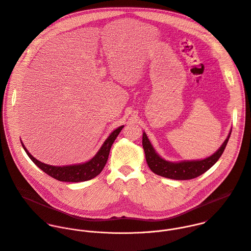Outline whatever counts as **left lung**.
<instances>
[{"label":"left lung","mask_w":251,"mask_h":251,"mask_svg":"<svg viewBox=\"0 0 251 251\" xmlns=\"http://www.w3.org/2000/svg\"><path fill=\"white\" fill-rule=\"evenodd\" d=\"M230 136L231 132L221 148L214 154L202 160L181 162L166 161L155 152L145 132L143 134V148L146 153L147 163L153 173L173 180H191L205 173L217 162L225 151Z\"/></svg>","instance_id":"obj_1"}]
</instances>
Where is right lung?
I'll list each match as a JSON object with an SVG mask.
<instances>
[{
  "mask_svg": "<svg viewBox=\"0 0 251 251\" xmlns=\"http://www.w3.org/2000/svg\"><path fill=\"white\" fill-rule=\"evenodd\" d=\"M123 127L124 126H120L119 128L114 130L106 139V141L103 143V145L101 146L98 153L90 161L83 164L69 165V166H62V167L48 165L40 162L35 157H33L29 153V151L26 150L22 142H21V145L24 151H26L27 155L30 157V159L49 176L61 182H73V183L84 182V181H88L95 178L102 171L103 167L106 164L110 148Z\"/></svg>",
  "mask_w": 251,
  "mask_h": 251,
  "instance_id": "right-lung-1",
  "label": "right lung"
}]
</instances>
